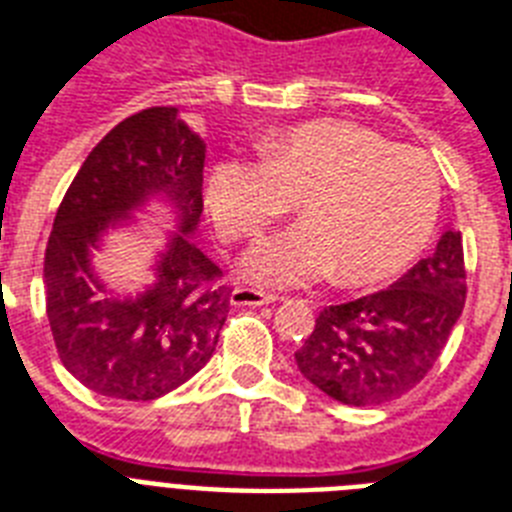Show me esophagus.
<instances>
[{
  "mask_svg": "<svg viewBox=\"0 0 512 512\" xmlns=\"http://www.w3.org/2000/svg\"><path fill=\"white\" fill-rule=\"evenodd\" d=\"M276 294L260 292V289H252V286H236L234 292H231V305L236 307H257V305H270V302H276Z\"/></svg>",
  "mask_w": 512,
  "mask_h": 512,
  "instance_id": "obj_1",
  "label": "esophagus"
}]
</instances>
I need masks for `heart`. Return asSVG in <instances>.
<instances>
[{
    "label": "heart",
    "instance_id": "heart-1",
    "mask_svg": "<svg viewBox=\"0 0 512 512\" xmlns=\"http://www.w3.org/2000/svg\"><path fill=\"white\" fill-rule=\"evenodd\" d=\"M260 155L226 157L207 178V207L228 242L255 239L299 202L305 223L244 255L252 284L289 289L336 273L347 286L378 284L429 242L439 173L418 149L355 123L321 120L268 141Z\"/></svg>",
    "mask_w": 512,
    "mask_h": 512
}]
</instances>
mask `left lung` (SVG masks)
<instances>
[{
	"instance_id": "1",
	"label": "left lung",
	"mask_w": 512,
	"mask_h": 512,
	"mask_svg": "<svg viewBox=\"0 0 512 512\" xmlns=\"http://www.w3.org/2000/svg\"><path fill=\"white\" fill-rule=\"evenodd\" d=\"M465 305L460 231H444L434 255L400 281L344 305H328L294 352L299 373L352 407L384 405L434 368Z\"/></svg>"
}]
</instances>
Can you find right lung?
Masks as SVG:
<instances>
[{
  "instance_id": "1",
  "label": "right lung",
  "mask_w": 512,
  "mask_h": 512,
  "mask_svg": "<svg viewBox=\"0 0 512 512\" xmlns=\"http://www.w3.org/2000/svg\"><path fill=\"white\" fill-rule=\"evenodd\" d=\"M205 152L178 107H149L91 149L62 197L44 255L47 318L62 365L91 392L157 400L213 357L231 286L194 244ZM149 201L168 204L179 228L158 253L152 285L112 293L90 257L110 227L133 225Z\"/></svg>"
}]
</instances>
